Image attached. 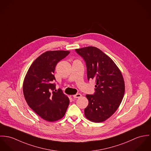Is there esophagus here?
<instances>
[{"instance_id": "1", "label": "esophagus", "mask_w": 151, "mask_h": 151, "mask_svg": "<svg viewBox=\"0 0 151 151\" xmlns=\"http://www.w3.org/2000/svg\"><path fill=\"white\" fill-rule=\"evenodd\" d=\"M81 97H82V95L81 94H75L73 96V97L75 99H78Z\"/></svg>"}]
</instances>
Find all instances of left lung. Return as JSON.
<instances>
[{"mask_svg":"<svg viewBox=\"0 0 151 151\" xmlns=\"http://www.w3.org/2000/svg\"><path fill=\"white\" fill-rule=\"evenodd\" d=\"M75 50L86 62L88 79L96 83L94 94L86 96L88 105L84 115L93 122H104L116 111L124 97L125 84L122 72L109 56L96 47Z\"/></svg>","mask_w":151,"mask_h":151,"instance_id":"1","label":"left lung"}]
</instances>
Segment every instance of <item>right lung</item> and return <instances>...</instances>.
<instances>
[{"label":"right lung","instance_id":"1","mask_svg":"<svg viewBox=\"0 0 151 151\" xmlns=\"http://www.w3.org/2000/svg\"><path fill=\"white\" fill-rule=\"evenodd\" d=\"M69 51H47L31 64L23 82V93L29 106L49 122L61 119L65 114L69 100L61 89L55 90L54 75L57 63Z\"/></svg>","mask_w":151,"mask_h":151}]
</instances>
